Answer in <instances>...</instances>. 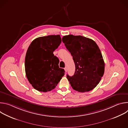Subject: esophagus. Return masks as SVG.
I'll use <instances>...</instances> for the list:
<instances>
[{
    "label": "esophagus",
    "instance_id": "1",
    "mask_svg": "<svg viewBox=\"0 0 128 128\" xmlns=\"http://www.w3.org/2000/svg\"><path fill=\"white\" fill-rule=\"evenodd\" d=\"M64 70H65V72H67V68L66 67H65V68H64Z\"/></svg>",
    "mask_w": 128,
    "mask_h": 128
}]
</instances>
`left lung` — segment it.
Here are the masks:
<instances>
[{
    "mask_svg": "<svg viewBox=\"0 0 128 128\" xmlns=\"http://www.w3.org/2000/svg\"><path fill=\"white\" fill-rule=\"evenodd\" d=\"M62 42L71 53L76 66L74 75H67L71 86L82 93L92 90L104 73L105 63L98 45L92 40L71 34L63 36Z\"/></svg>",
    "mask_w": 128,
    "mask_h": 128,
    "instance_id": "left-lung-1",
    "label": "left lung"
}]
</instances>
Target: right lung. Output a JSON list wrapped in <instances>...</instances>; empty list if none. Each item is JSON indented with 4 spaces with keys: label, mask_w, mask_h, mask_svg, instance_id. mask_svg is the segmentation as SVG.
Segmentation results:
<instances>
[{
    "label": "right lung",
    "mask_w": 128,
    "mask_h": 128,
    "mask_svg": "<svg viewBox=\"0 0 128 128\" xmlns=\"http://www.w3.org/2000/svg\"><path fill=\"white\" fill-rule=\"evenodd\" d=\"M61 43L60 35H57L38 38L30 44L25 57V72L36 90L46 92L54 89L64 76L65 70L59 68V60L53 54Z\"/></svg>",
    "instance_id": "1"
}]
</instances>
